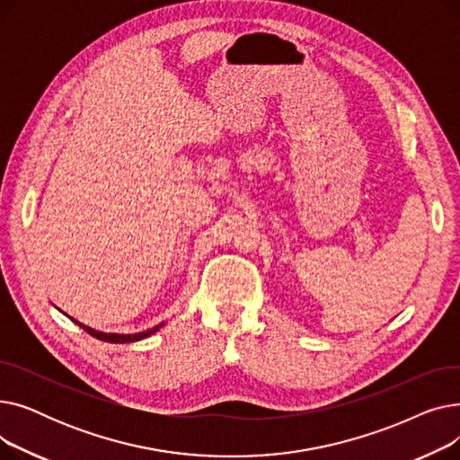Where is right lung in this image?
<instances>
[{
    "instance_id": "1",
    "label": "right lung",
    "mask_w": 460,
    "mask_h": 460,
    "mask_svg": "<svg viewBox=\"0 0 460 460\" xmlns=\"http://www.w3.org/2000/svg\"><path fill=\"white\" fill-rule=\"evenodd\" d=\"M61 311V309H59ZM63 313V311H61ZM63 315H66V313H63ZM72 323H76L80 328H84L89 335H93V337H96V340H101V341H106V343H134V341H141V340H145V337H151L153 333H156L165 323H160V324H156V326H153V328H149V330H145V332H137V333H108V332H101V330H94V328H91V326H85V324H82L80 321H76V319H72L70 315H66Z\"/></svg>"
}]
</instances>
